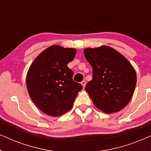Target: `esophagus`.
I'll list each match as a JSON object with an SVG mask.
<instances>
[{
	"label": "esophagus",
	"mask_w": 151,
	"mask_h": 151,
	"mask_svg": "<svg viewBox=\"0 0 151 151\" xmlns=\"http://www.w3.org/2000/svg\"><path fill=\"white\" fill-rule=\"evenodd\" d=\"M81 84H82V86H83V88L85 87V85H86V81H85V80H83V81L81 82Z\"/></svg>",
	"instance_id": "1"
}]
</instances>
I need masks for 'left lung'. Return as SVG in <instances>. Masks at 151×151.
Segmentation results:
<instances>
[{"instance_id": "1", "label": "left lung", "mask_w": 151, "mask_h": 151, "mask_svg": "<svg viewBox=\"0 0 151 151\" xmlns=\"http://www.w3.org/2000/svg\"><path fill=\"white\" fill-rule=\"evenodd\" d=\"M84 53L93 69V78L85 90L94 105L109 114L121 111L135 91L134 67L123 55L106 45L86 48Z\"/></svg>"}]
</instances>
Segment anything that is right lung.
<instances>
[{
  "label": "right lung",
  "instance_id": "1",
  "mask_svg": "<svg viewBox=\"0 0 151 151\" xmlns=\"http://www.w3.org/2000/svg\"><path fill=\"white\" fill-rule=\"evenodd\" d=\"M76 49L52 45L34 60L27 74L26 84L31 99L47 115L61 116L71 110L81 84L73 80L67 67Z\"/></svg>",
  "mask_w": 151,
  "mask_h": 151
}]
</instances>
